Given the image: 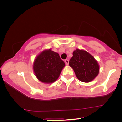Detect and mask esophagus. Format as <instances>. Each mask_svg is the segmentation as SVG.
<instances>
[{
    "mask_svg": "<svg viewBox=\"0 0 122 122\" xmlns=\"http://www.w3.org/2000/svg\"><path fill=\"white\" fill-rule=\"evenodd\" d=\"M64 62L66 64V65H68V64H69V60H68V59H65Z\"/></svg>",
    "mask_w": 122,
    "mask_h": 122,
    "instance_id": "34e87169",
    "label": "esophagus"
}]
</instances>
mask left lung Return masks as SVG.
Listing matches in <instances>:
<instances>
[{"instance_id":"left-lung-1","label":"left lung","mask_w":122,"mask_h":122,"mask_svg":"<svg viewBox=\"0 0 122 122\" xmlns=\"http://www.w3.org/2000/svg\"><path fill=\"white\" fill-rule=\"evenodd\" d=\"M69 64L76 77L83 82L92 81L98 76L99 66L94 58L84 50L76 49L73 53Z\"/></svg>"}]
</instances>
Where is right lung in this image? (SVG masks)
I'll list each match as a JSON object with an SVG mask.
<instances>
[{
  "instance_id": "1",
  "label": "right lung",
  "mask_w": 122,
  "mask_h": 122,
  "mask_svg": "<svg viewBox=\"0 0 122 122\" xmlns=\"http://www.w3.org/2000/svg\"><path fill=\"white\" fill-rule=\"evenodd\" d=\"M64 66L65 63L59 54L49 49L43 51L36 56L33 70L39 81L51 83L58 79Z\"/></svg>"
}]
</instances>
